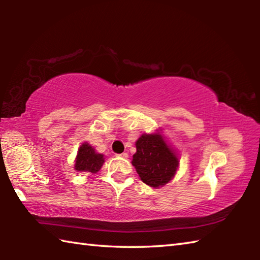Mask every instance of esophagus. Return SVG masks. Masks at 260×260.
I'll return each instance as SVG.
<instances>
[{
  "label": "esophagus",
  "instance_id": "1",
  "mask_svg": "<svg viewBox=\"0 0 260 260\" xmlns=\"http://www.w3.org/2000/svg\"><path fill=\"white\" fill-rule=\"evenodd\" d=\"M118 157H122V158H128V153L127 152H122L120 155H117Z\"/></svg>",
  "mask_w": 260,
  "mask_h": 260
}]
</instances>
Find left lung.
<instances>
[{"instance_id":"obj_1","label":"left lung","mask_w":260,"mask_h":260,"mask_svg":"<svg viewBox=\"0 0 260 260\" xmlns=\"http://www.w3.org/2000/svg\"><path fill=\"white\" fill-rule=\"evenodd\" d=\"M135 147L132 164L144 183L160 188L174 178L179 169V156L160 132L142 134L136 140Z\"/></svg>"}]
</instances>
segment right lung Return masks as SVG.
<instances>
[{
    "label": "right lung",
    "mask_w": 260,
    "mask_h": 260,
    "mask_svg": "<svg viewBox=\"0 0 260 260\" xmlns=\"http://www.w3.org/2000/svg\"><path fill=\"white\" fill-rule=\"evenodd\" d=\"M104 155L99 153L88 142H83L78 149L76 159H74V170L77 172L98 173L104 164Z\"/></svg>",
    "instance_id": "add662e5"
}]
</instances>
